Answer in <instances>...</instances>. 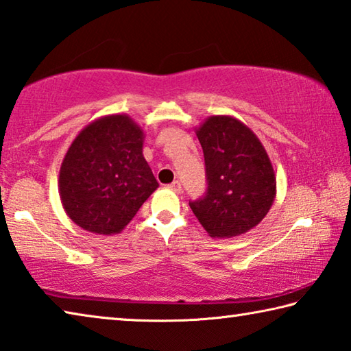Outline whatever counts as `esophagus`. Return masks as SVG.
<instances>
[{
    "instance_id": "esophagus-1",
    "label": "esophagus",
    "mask_w": 351,
    "mask_h": 351,
    "mask_svg": "<svg viewBox=\"0 0 351 351\" xmlns=\"http://www.w3.org/2000/svg\"><path fill=\"white\" fill-rule=\"evenodd\" d=\"M168 188L171 189V191H174V193H182V183L177 182V180L172 182Z\"/></svg>"
}]
</instances>
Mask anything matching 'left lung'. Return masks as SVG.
Segmentation results:
<instances>
[{
  "instance_id": "left-lung-1",
  "label": "left lung",
  "mask_w": 351,
  "mask_h": 351,
  "mask_svg": "<svg viewBox=\"0 0 351 351\" xmlns=\"http://www.w3.org/2000/svg\"><path fill=\"white\" fill-rule=\"evenodd\" d=\"M205 156L208 189L189 202L214 239L245 234L262 222L276 199V172L251 129L231 115H213L195 128Z\"/></svg>"
}]
</instances>
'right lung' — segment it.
<instances>
[{
    "instance_id": "1",
    "label": "right lung",
    "mask_w": 351,
    "mask_h": 351,
    "mask_svg": "<svg viewBox=\"0 0 351 351\" xmlns=\"http://www.w3.org/2000/svg\"><path fill=\"white\" fill-rule=\"evenodd\" d=\"M145 131L126 114L86 125L61 162L58 193L73 223L103 236L119 234L158 188L143 157Z\"/></svg>"
}]
</instances>
